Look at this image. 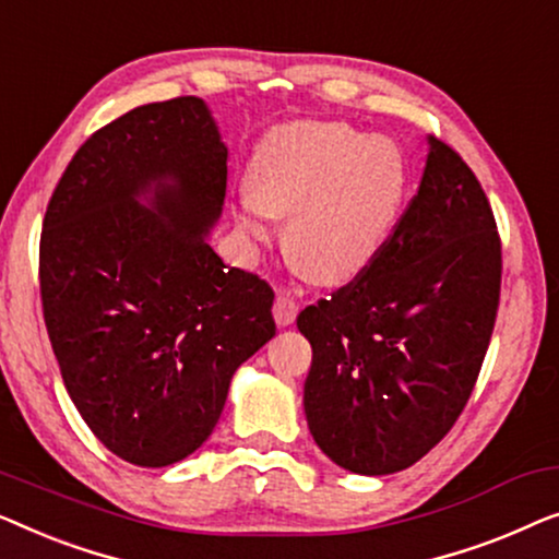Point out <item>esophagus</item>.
Returning a JSON list of instances; mask_svg holds the SVG:
<instances>
[{"label": "esophagus", "mask_w": 559, "mask_h": 559, "mask_svg": "<svg viewBox=\"0 0 559 559\" xmlns=\"http://www.w3.org/2000/svg\"><path fill=\"white\" fill-rule=\"evenodd\" d=\"M298 309H301V306H298V301H296L294 296L278 294L276 304H273V317H276V324L278 326L294 324L296 317H298Z\"/></svg>", "instance_id": "1"}]
</instances>
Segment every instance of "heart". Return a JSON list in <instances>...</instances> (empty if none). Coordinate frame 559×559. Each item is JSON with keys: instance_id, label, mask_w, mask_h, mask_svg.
Instances as JSON below:
<instances>
[{"instance_id": "b5f03b06", "label": "heart", "mask_w": 559, "mask_h": 559, "mask_svg": "<svg viewBox=\"0 0 559 559\" xmlns=\"http://www.w3.org/2000/svg\"><path fill=\"white\" fill-rule=\"evenodd\" d=\"M403 148L340 121H294L265 133L238 198L235 223L263 246L286 217L283 250L326 286L359 278L388 246L407 194Z\"/></svg>"}]
</instances>
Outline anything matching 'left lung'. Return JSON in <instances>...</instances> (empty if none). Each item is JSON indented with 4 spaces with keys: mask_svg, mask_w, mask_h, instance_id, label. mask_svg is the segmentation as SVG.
Instances as JSON below:
<instances>
[{
    "mask_svg": "<svg viewBox=\"0 0 559 559\" xmlns=\"http://www.w3.org/2000/svg\"><path fill=\"white\" fill-rule=\"evenodd\" d=\"M499 288L489 200L468 164L428 136L418 194L372 269L296 319L313 352L304 413L321 451L384 476L440 443L476 384Z\"/></svg>",
    "mask_w": 559,
    "mask_h": 559,
    "instance_id": "8db88e82",
    "label": "left lung"
}]
</instances>
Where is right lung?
<instances>
[{
    "label": "right lung",
    "instance_id": "add662e5",
    "mask_svg": "<svg viewBox=\"0 0 559 559\" xmlns=\"http://www.w3.org/2000/svg\"><path fill=\"white\" fill-rule=\"evenodd\" d=\"M227 146L210 106H139L93 133L47 204L40 294L62 382L119 459L177 463L210 438L230 380L276 334L273 290L207 242Z\"/></svg>",
    "mask_w": 559,
    "mask_h": 559
}]
</instances>
